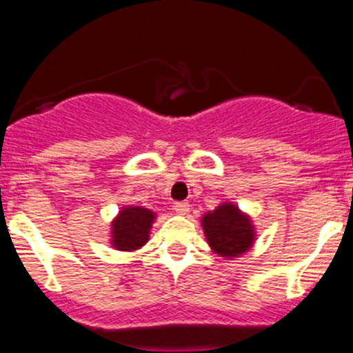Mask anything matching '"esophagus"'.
Segmentation results:
<instances>
[{
    "instance_id": "obj_1",
    "label": "esophagus",
    "mask_w": 353,
    "mask_h": 353,
    "mask_svg": "<svg viewBox=\"0 0 353 353\" xmlns=\"http://www.w3.org/2000/svg\"><path fill=\"white\" fill-rule=\"evenodd\" d=\"M174 210H176V213H179V215H186V213L190 212V203L188 201L174 203Z\"/></svg>"
}]
</instances>
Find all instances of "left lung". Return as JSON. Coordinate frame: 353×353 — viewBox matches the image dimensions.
I'll return each instance as SVG.
<instances>
[{
	"label": "left lung",
	"instance_id": "left-lung-1",
	"mask_svg": "<svg viewBox=\"0 0 353 353\" xmlns=\"http://www.w3.org/2000/svg\"><path fill=\"white\" fill-rule=\"evenodd\" d=\"M201 227L213 252L230 259L244 254L254 244V225L232 203H222L203 215Z\"/></svg>",
	"mask_w": 353,
	"mask_h": 353
}]
</instances>
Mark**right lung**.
Masks as SVG:
<instances>
[{"label": "right lung", "instance_id": "1", "mask_svg": "<svg viewBox=\"0 0 353 353\" xmlns=\"http://www.w3.org/2000/svg\"><path fill=\"white\" fill-rule=\"evenodd\" d=\"M155 213L141 206H124L110 223V244L119 251H137L148 243Z\"/></svg>", "mask_w": 353, "mask_h": 353}]
</instances>
